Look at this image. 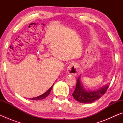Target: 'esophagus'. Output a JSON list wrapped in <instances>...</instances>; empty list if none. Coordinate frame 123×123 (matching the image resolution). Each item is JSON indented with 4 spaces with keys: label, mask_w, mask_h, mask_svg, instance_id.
<instances>
[{
    "label": "esophagus",
    "mask_w": 123,
    "mask_h": 123,
    "mask_svg": "<svg viewBox=\"0 0 123 123\" xmlns=\"http://www.w3.org/2000/svg\"><path fill=\"white\" fill-rule=\"evenodd\" d=\"M67 72L69 74L76 75L78 73V66L76 63H70L67 67Z\"/></svg>",
    "instance_id": "34e87169"
}]
</instances>
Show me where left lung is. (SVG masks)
Listing matches in <instances>:
<instances>
[{"instance_id": "obj_1", "label": "left lung", "mask_w": 123, "mask_h": 123, "mask_svg": "<svg viewBox=\"0 0 123 123\" xmlns=\"http://www.w3.org/2000/svg\"><path fill=\"white\" fill-rule=\"evenodd\" d=\"M108 87L109 85L107 84L97 90H87L84 88V85L81 81L80 75L77 80L76 88L72 95L74 98L79 103L83 104L91 103L103 96L107 90Z\"/></svg>"}]
</instances>
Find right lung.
I'll return each instance as SVG.
<instances>
[{
  "label": "right lung",
  "instance_id": "obj_1",
  "mask_svg": "<svg viewBox=\"0 0 123 123\" xmlns=\"http://www.w3.org/2000/svg\"><path fill=\"white\" fill-rule=\"evenodd\" d=\"M54 84L52 85V86L46 92L44 93V94H42L41 95H39V96L37 97H35V98H29V99H31V100H42V99H43L46 98L49 95L50 93V92L51 91L52 88H53V85Z\"/></svg>",
  "mask_w": 123,
  "mask_h": 123
}]
</instances>
